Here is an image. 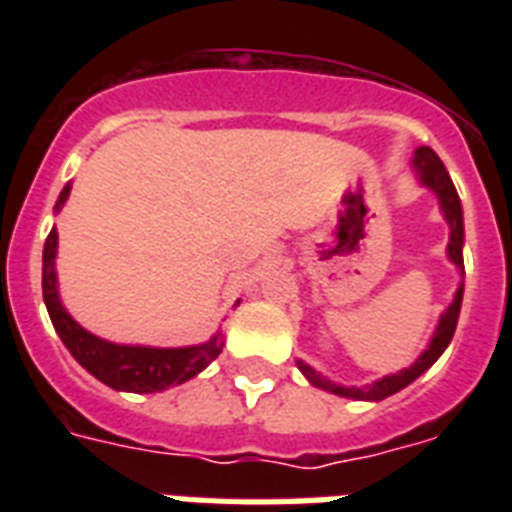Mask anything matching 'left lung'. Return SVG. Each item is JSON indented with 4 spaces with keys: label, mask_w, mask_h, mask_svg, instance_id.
Returning a JSON list of instances; mask_svg holds the SVG:
<instances>
[{
    "label": "left lung",
    "mask_w": 512,
    "mask_h": 512,
    "mask_svg": "<svg viewBox=\"0 0 512 512\" xmlns=\"http://www.w3.org/2000/svg\"><path fill=\"white\" fill-rule=\"evenodd\" d=\"M414 167L420 172V180L428 188L438 193V199H441V209H444V217L449 220V228H452V236H449V257H452L454 263L462 268V204L460 196H457V188H454L452 177L446 172L444 162L438 159L436 151L428 146L417 148V156H414ZM460 308H462V287L457 289V297H454V303L446 308V313L441 316V324H438L436 335H433V342L428 345V350L422 353L417 361H414L409 369L398 374H390V377H382V380L372 382V385H364V388H340V385H332L329 380H324L319 372H313L311 366L303 364V361H297L300 366V372L308 377V380L316 385V388L332 390L337 396H348V398H361V401H382V398L393 396L401 388H406L409 382H414L420 377L428 366L436 364V358L441 356L446 350V345L452 342L454 329H457V319H460Z\"/></svg>",
    "instance_id": "obj_1"
}]
</instances>
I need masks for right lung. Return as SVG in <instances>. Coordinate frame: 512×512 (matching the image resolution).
Segmentation results:
<instances>
[{"label":"right lung","instance_id":"1","mask_svg":"<svg viewBox=\"0 0 512 512\" xmlns=\"http://www.w3.org/2000/svg\"><path fill=\"white\" fill-rule=\"evenodd\" d=\"M68 191H71V185L60 191L55 209L63 207ZM55 255H58V231L52 228L47 241H44L42 255V295L52 327L60 335L63 345L71 350V356L92 377L106 382L108 388L130 390V393L167 390L170 385H180V382L196 377L204 366L212 364L220 356V350H223L220 337H212L204 345H191V348H140V345H114V342L90 335L60 305Z\"/></svg>","mask_w":512,"mask_h":512}]
</instances>
